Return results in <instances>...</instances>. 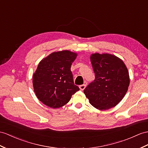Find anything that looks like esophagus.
<instances>
[{
    "mask_svg": "<svg viewBox=\"0 0 148 148\" xmlns=\"http://www.w3.org/2000/svg\"><path fill=\"white\" fill-rule=\"evenodd\" d=\"M86 87V84H83L79 86V88L81 90H84L85 88Z\"/></svg>",
    "mask_w": 148,
    "mask_h": 148,
    "instance_id": "obj_1",
    "label": "esophagus"
}]
</instances>
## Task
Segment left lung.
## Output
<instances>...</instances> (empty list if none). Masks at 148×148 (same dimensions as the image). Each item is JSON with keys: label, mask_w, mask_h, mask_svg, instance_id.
<instances>
[{"label": "left lung", "mask_w": 148, "mask_h": 148, "mask_svg": "<svg viewBox=\"0 0 148 148\" xmlns=\"http://www.w3.org/2000/svg\"><path fill=\"white\" fill-rule=\"evenodd\" d=\"M95 80L84 92L92 106L100 110L116 106L124 98L130 83L129 71L119 58L109 53L90 56Z\"/></svg>", "instance_id": "8db88e82"}]
</instances>
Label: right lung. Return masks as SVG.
Wrapping results in <instances>:
<instances>
[{
	"mask_svg": "<svg viewBox=\"0 0 148 148\" xmlns=\"http://www.w3.org/2000/svg\"><path fill=\"white\" fill-rule=\"evenodd\" d=\"M77 53L69 50L53 52L39 62L32 76L36 95L45 105L58 109L79 90L73 82L71 66Z\"/></svg>",
	"mask_w": 148,
	"mask_h": 148,
	"instance_id": "add662e5",
	"label": "right lung"
}]
</instances>
